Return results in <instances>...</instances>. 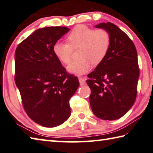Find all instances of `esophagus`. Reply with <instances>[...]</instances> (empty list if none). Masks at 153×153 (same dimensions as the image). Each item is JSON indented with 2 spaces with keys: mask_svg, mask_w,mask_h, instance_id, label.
Masks as SVG:
<instances>
[{
  "mask_svg": "<svg viewBox=\"0 0 153 153\" xmlns=\"http://www.w3.org/2000/svg\"><path fill=\"white\" fill-rule=\"evenodd\" d=\"M79 82L81 85H84L85 84V79L84 78H83V77H79Z\"/></svg>",
  "mask_w": 153,
  "mask_h": 153,
  "instance_id": "obj_1",
  "label": "esophagus"
}]
</instances>
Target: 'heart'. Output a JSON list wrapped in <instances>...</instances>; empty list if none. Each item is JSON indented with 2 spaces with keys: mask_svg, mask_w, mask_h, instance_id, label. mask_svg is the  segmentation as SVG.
<instances>
[{
  "mask_svg": "<svg viewBox=\"0 0 153 153\" xmlns=\"http://www.w3.org/2000/svg\"><path fill=\"white\" fill-rule=\"evenodd\" d=\"M68 42L55 43L53 53L58 59L65 64L71 62L72 49L81 48L78 62H71L67 69L70 74L81 76L88 72L92 63L97 65L104 60L110 48L109 34L103 29L94 30L78 25L71 30L67 37Z\"/></svg>",
  "mask_w": 153,
  "mask_h": 153,
  "instance_id": "b5f03b06",
  "label": "heart"
}]
</instances>
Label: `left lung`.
<instances>
[{"label": "left lung", "instance_id": "8db88e82", "mask_svg": "<svg viewBox=\"0 0 153 153\" xmlns=\"http://www.w3.org/2000/svg\"><path fill=\"white\" fill-rule=\"evenodd\" d=\"M95 27L108 32L110 44L104 60L88 75L90 103L97 117L114 120L123 117L135 102L139 77L137 51L132 41L116 25L108 22Z\"/></svg>", "mask_w": 153, "mask_h": 153}]
</instances>
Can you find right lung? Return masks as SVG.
I'll return each mask as SVG.
<instances>
[{"label": "right lung", "mask_w": 153, "mask_h": 153, "mask_svg": "<svg viewBox=\"0 0 153 153\" xmlns=\"http://www.w3.org/2000/svg\"><path fill=\"white\" fill-rule=\"evenodd\" d=\"M70 30L49 27L35 30L15 51L16 87L27 115L44 127L59 126L69 118V100L79 84L68 75L53 53V45Z\"/></svg>", "instance_id": "obj_1"}]
</instances>
